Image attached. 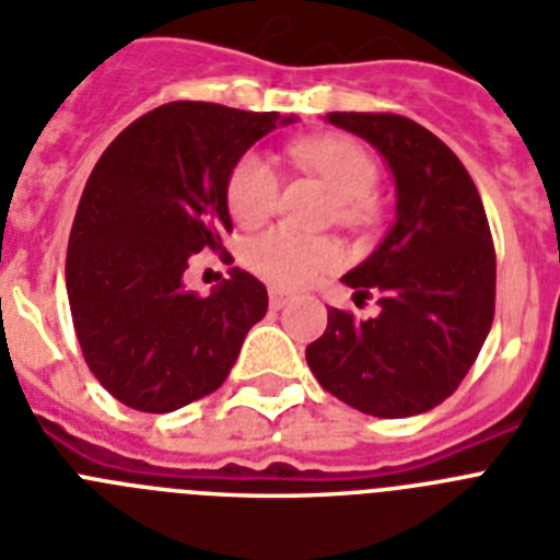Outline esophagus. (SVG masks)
I'll list each match as a JSON object with an SVG mask.
<instances>
[{
  "mask_svg": "<svg viewBox=\"0 0 560 560\" xmlns=\"http://www.w3.org/2000/svg\"><path fill=\"white\" fill-rule=\"evenodd\" d=\"M290 302H293V293H290V290H281V288L270 290V307H272V311H281V307H288Z\"/></svg>",
  "mask_w": 560,
  "mask_h": 560,
  "instance_id": "esophagus-1",
  "label": "esophagus"
}]
</instances>
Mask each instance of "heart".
Instances as JSON below:
<instances>
[{
  "label": "heart",
  "mask_w": 560,
  "mask_h": 560,
  "mask_svg": "<svg viewBox=\"0 0 560 560\" xmlns=\"http://www.w3.org/2000/svg\"><path fill=\"white\" fill-rule=\"evenodd\" d=\"M295 163L319 175L342 201L348 221L362 215L376 186V161L351 138H311L290 149ZM281 177L265 152H247L230 172L226 207L238 224H256L279 203ZM247 265L279 288H304L342 265V249L330 238H313L293 226H272L247 244Z\"/></svg>",
  "instance_id": "1"
}]
</instances>
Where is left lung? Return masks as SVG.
Returning a JSON list of instances; mask_svg holds the SVG:
<instances>
[{
  "label": "left lung",
  "instance_id": "obj_1",
  "mask_svg": "<svg viewBox=\"0 0 560 560\" xmlns=\"http://www.w3.org/2000/svg\"><path fill=\"white\" fill-rule=\"evenodd\" d=\"M339 129L383 154L397 215L380 247L345 272L353 299L376 295L380 313L359 322L327 307L307 345L325 390L371 417H413L452 397L475 365L494 319V247L475 180L438 135L408 117L330 112Z\"/></svg>",
  "mask_w": 560,
  "mask_h": 560
}]
</instances>
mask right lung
Masks as SVG:
<instances>
[{
    "label": "right lung",
    "mask_w": 560,
    "mask_h": 560,
    "mask_svg": "<svg viewBox=\"0 0 560 560\" xmlns=\"http://www.w3.org/2000/svg\"><path fill=\"white\" fill-rule=\"evenodd\" d=\"M279 112L177 100L103 152L77 207L66 288L91 374L122 406L166 413L224 385L267 288L233 267L209 295L184 288L189 258L233 230L226 180Z\"/></svg>",
    "instance_id": "1"
}]
</instances>
